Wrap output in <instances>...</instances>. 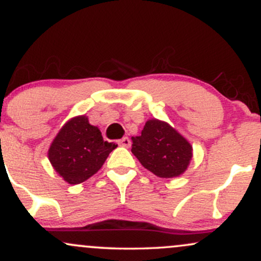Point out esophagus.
Returning a JSON list of instances; mask_svg holds the SVG:
<instances>
[{
  "mask_svg": "<svg viewBox=\"0 0 261 261\" xmlns=\"http://www.w3.org/2000/svg\"><path fill=\"white\" fill-rule=\"evenodd\" d=\"M118 145L121 147H128L131 145V141L128 140V137H122L121 140H118Z\"/></svg>",
  "mask_w": 261,
  "mask_h": 261,
  "instance_id": "34e87169",
  "label": "esophagus"
}]
</instances>
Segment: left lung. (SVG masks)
Masks as SVG:
<instances>
[{"label":"left lung","mask_w":261,"mask_h":261,"mask_svg":"<svg viewBox=\"0 0 261 261\" xmlns=\"http://www.w3.org/2000/svg\"><path fill=\"white\" fill-rule=\"evenodd\" d=\"M131 140V152L146 169L160 178L182 174L193 157L190 143L167 122L157 119L146 122L140 136Z\"/></svg>","instance_id":"obj_1"}]
</instances>
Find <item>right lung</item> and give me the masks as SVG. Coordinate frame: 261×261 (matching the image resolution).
<instances>
[{
  "mask_svg": "<svg viewBox=\"0 0 261 261\" xmlns=\"http://www.w3.org/2000/svg\"><path fill=\"white\" fill-rule=\"evenodd\" d=\"M118 147L103 140L99 128L83 116L71 119L60 130L49 149L53 167L68 184H80L98 172Z\"/></svg>",
  "mask_w": 261,
  "mask_h": 261,
  "instance_id": "right-lung-1",
  "label": "right lung"
}]
</instances>
